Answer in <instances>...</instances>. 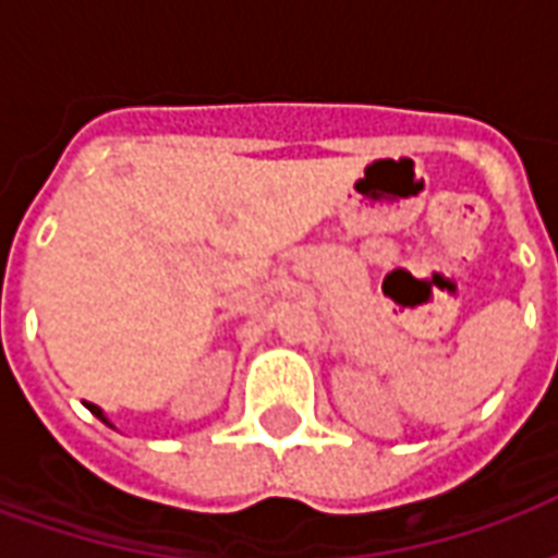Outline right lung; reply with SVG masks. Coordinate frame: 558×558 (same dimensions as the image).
<instances>
[{
    "label": "right lung",
    "instance_id": "obj_1",
    "mask_svg": "<svg viewBox=\"0 0 558 558\" xmlns=\"http://www.w3.org/2000/svg\"><path fill=\"white\" fill-rule=\"evenodd\" d=\"M86 407H89V410H92V415H98V418H101V421H107V418H104V412L98 410V407H92V403H86ZM107 424H110V421H107Z\"/></svg>",
    "mask_w": 558,
    "mask_h": 558
}]
</instances>
